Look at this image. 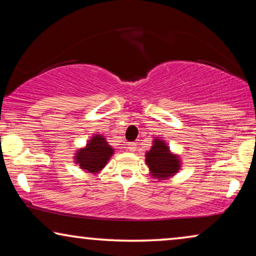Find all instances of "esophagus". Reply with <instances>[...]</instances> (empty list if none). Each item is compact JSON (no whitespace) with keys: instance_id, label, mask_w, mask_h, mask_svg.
I'll return each instance as SVG.
<instances>
[{"instance_id":"obj_1","label":"esophagus","mask_w":256,"mask_h":256,"mask_svg":"<svg viewBox=\"0 0 256 256\" xmlns=\"http://www.w3.org/2000/svg\"><path fill=\"white\" fill-rule=\"evenodd\" d=\"M127 148H128L129 152H135V150H136V144H135V143H129Z\"/></svg>"}]
</instances>
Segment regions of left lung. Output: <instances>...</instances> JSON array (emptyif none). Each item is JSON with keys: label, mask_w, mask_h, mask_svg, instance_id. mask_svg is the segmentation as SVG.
<instances>
[{"label": "left lung", "mask_w": 256, "mask_h": 256, "mask_svg": "<svg viewBox=\"0 0 256 256\" xmlns=\"http://www.w3.org/2000/svg\"><path fill=\"white\" fill-rule=\"evenodd\" d=\"M146 163L150 174L158 180L174 176L182 166L180 156L171 152L166 141L158 138H154L152 146L146 152Z\"/></svg>", "instance_id": "left-lung-1"}]
</instances>
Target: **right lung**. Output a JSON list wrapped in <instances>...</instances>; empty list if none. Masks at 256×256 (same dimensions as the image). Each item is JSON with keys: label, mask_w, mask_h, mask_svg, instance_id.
Returning a JSON list of instances; mask_svg holds the SVG:
<instances>
[{"label": "right lung", "mask_w": 256, "mask_h": 256, "mask_svg": "<svg viewBox=\"0 0 256 256\" xmlns=\"http://www.w3.org/2000/svg\"><path fill=\"white\" fill-rule=\"evenodd\" d=\"M114 149L108 144L102 135H94L87 141V144L78 149L74 154V162L80 169L90 174H99L106 166L113 156Z\"/></svg>", "instance_id": "obj_1"}]
</instances>
